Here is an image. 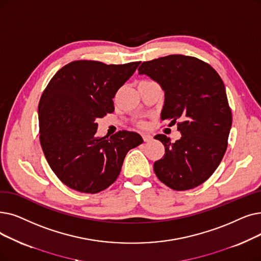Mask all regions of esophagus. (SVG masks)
<instances>
[{
	"mask_svg": "<svg viewBox=\"0 0 261 261\" xmlns=\"http://www.w3.org/2000/svg\"><path fill=\"white\" fill-rule=\"evenodd\" d=\"M143 140H144V142H150V141H152V135H150V134H147V133H144L143 135Z\"/></svg>",
	"mask_w": 261,
	"mask_h": 261,
	"instance_id": "esophagus-1",
	"label": "esophagus"
}]
</instances>
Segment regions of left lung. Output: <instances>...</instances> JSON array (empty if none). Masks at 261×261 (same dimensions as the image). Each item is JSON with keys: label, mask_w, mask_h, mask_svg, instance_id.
Masks as SVG:
<instances>
[{"label": "left lung", "mask_w": 261, "mask_h": 261, "mask_svg": "<svg viewBox=\"0 0 261 261\" xmlns=\"http://www.w3.org/2000/svg\"><path fill=\"white\" fill-rule=\"evenodd\" d=\"M139 74L149 76L164 92L161 119L177 123L181 138L164 134L165 154L153 164L164 185L176 191L200 186L220 165L227 148L231 111L219 73L207 63L186 55H168L144 62Z\"/></svg>", "instance_id": "1"}]
</instances>
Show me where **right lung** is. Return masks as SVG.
Listing matches in <instances>:
<instances>
[{
  "instance_id": "1",
  "label": "right lung",
  "mask_w": 261,
  "mask_h": 261,
  "mask_svg": "<svg viewBox=\"0 0 261 261\" xmlns=\"http://www.w3.org/2000/svg\"><path fill=\"white\" fill-rule=\"evenodd\" d=\"M141 62L107 65L75 61L54 74L38 106L41 148L54 174L81 193L95 194L117 179L128 151L143 143L137 132L97 137L98 123L114 112L117 90Z\"/></svg>"
}]
</instances>
